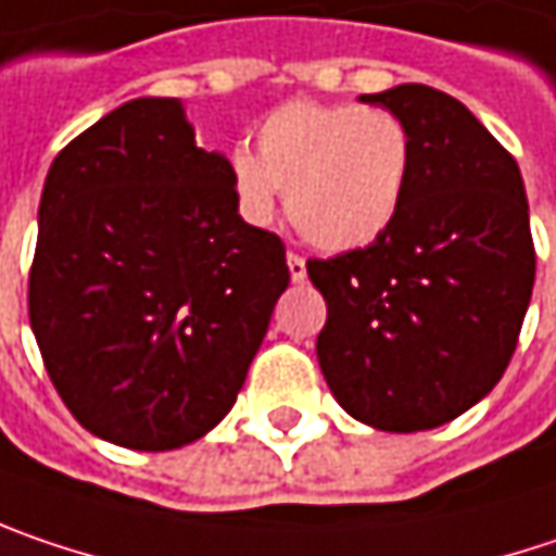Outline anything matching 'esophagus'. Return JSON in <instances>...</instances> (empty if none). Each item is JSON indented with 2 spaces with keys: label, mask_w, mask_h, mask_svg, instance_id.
<instances>
[{
  "label": "esophagus",
  "mask_w": 556,
  "mask_h": 556,
  "mask_svg": "<svg viewBox=\"0 0 556 556\" xmlns=\"http://www.w3.org/2000/svg\"><path fill=\"white\" fill-rule=\"evenodd\" d=\"M288 271H291V281L300 285L306 278V262L298 256V253H288Z\"/></svg>",
  "instance_id": "esophagus-1"
}]
</instances>
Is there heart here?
I'll list each match as a JSON object with an SVG mask.
<instances>
[{
  "instance_id": "heart-1",
  "label": "heart",
  "mask_w": 556,
  "mask_h": 556,
  "mask_svg": "<svg viewBox=\"0 0 556 556\" xmlns=\"http://www.w3.org/2000/svg\"><path fill=\"white\" fill-rule=\"evenodd\" d=\"M230 177L250 220L275 218L288 192L300 237L326 253H348L374 243L399 215L412 179V136L382 106L294 100L265 116L256 154L233 151Z\"/></svg>"
}]
</instances>
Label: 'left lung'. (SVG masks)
Listing matches in <instances>:
<instances>
[{"label":"left lung","instance_id":"8db88e82","mask_svg":"<svg viewBox=\"0 0 556 556\" xmlns=\"http://www.w3.org/2000/svg\"><path fill=\"white\" fill-rule=\"evenodd\" d=\"M364 103L412 136V179L367 250L309 258L329 306L316 357L361 424L415 433L450 424L494 389L535 285L529 199L513 154L456 98L395 85Z\"/></svg>","mask_w":556,"mask_h":556}]
</instances>
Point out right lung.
<instances>
[{
	"label": "right lung",
	"instance_id": "add662e5",
	"mask_svg": "<svg viewBox=\"0 0 556 556\" xmlns=\"http://www.w3.org/2000/svg\"><path fill=\"white\" fill-rule=\"evenodd\" d=\"M27 309L47 374L94 437L167 453L237 402L291 271L237 215L230 161L182 100L136 98L56 154Z\"/></svg>",
	"mask_w": 556,
	"mask_h": 556
}]
</instances>
